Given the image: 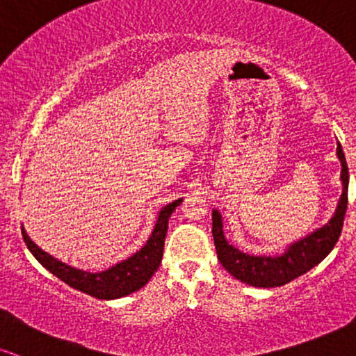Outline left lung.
<instances>
[{"label": "left lung", "instance_id": "left-lung-1", "mask_svg": "<svg viewBox=\"0 0 356 356\" xmlns=\"http://www.w3.org/2000/svg\"><path fill=\"white\" fill-rule=\"evenodd\" d=\"M337 156L341 163L340 179L343 190L335 213L330 221L307 234L305 238L292 243L279 256H251L239 251L238 248L227 243L222 231L221 213L213 209V238L218 259L232 277L252 287H280L305 274L330 254L341 234L346 204H348V166L340 142L337 143Z\"/></svg>", "mask_w": 356, "mask_h": 356}]
</instances>
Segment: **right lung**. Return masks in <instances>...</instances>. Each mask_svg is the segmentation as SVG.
I'll use <instances>...</instances> for the list:
<instances>
[{"label":"right lung","instance_id":"1","mask_svg":"<svg viewBox=\"0 0 356 356\" xmlns=\"http://www.w3.org/2000/svg\"><path fill=\"white\" fill-rule=\"evenodd\" d=\"M181 198L175 200L173 203L161 208V211L158 213L156 225L153 227L152 236L140 251L102 272H86L64 264V262L57 261L47 252H44L41 248H38L31 241L29 236L26 234L23 226H21V232H23L26 245L33 252V256L38 259L39 264L46 267L57 279L77 289V291L87 293V296L95 297V299L112 300L142 289L160 267L161 257H163L165 236L166 231H168V219L171 213L177 209V206L181 204Z\"/></svg>","mask_w":356,"mask_h":356}]
</instances>
